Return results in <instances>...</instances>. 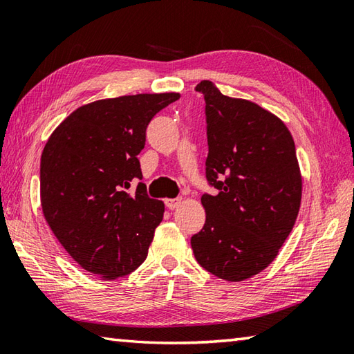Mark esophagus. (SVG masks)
Returning <instances> with one entry per match:
<instances>
[{
  "instance_id": "1",
  "label": "esophagus",
  "mask_w": 354,
  "mask_h": 354,
  "mask_svg": "<svg viewBox=\"0 0 354 354\" xmlns=\"http://www.w3.org/2000/svg\"><path fill=\"white\" fill-rule=\"evenodd\" d=\"M183 203V198H173V199H165V205H167V209L170 210H175L178 209L179 205Z\"/></svg>"
}]
</instances>
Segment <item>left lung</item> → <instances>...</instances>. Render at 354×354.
I'll use <instances>...</instances> for the list:
<instances>
[{
  "label": "left lung",
  "instance_id": "1",
  "mask_svg": "<svg viewBox=\"0 0 354 354\" xmlns=\"http://www.w3.org/2000/svg\"><path fill=\"white\" fill-rule=\"evenodd\" d=\"M209 155L201 198L207 218L190 242L198 264L239 282L272 264L299 212L302 178L295 141L278 116L201 81Z\"/></svg>",
  "mask_w": 354,
  "mask_h": 354
}]
</instances>
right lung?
Listing matches in <instances>:
<instances>
[{"instance_id": "obj_1", "label": "right lung", "mask_w": 354, "mask_h": 354, "mask_svg": "<svg viewBox=\"0 0 354 354\" xmlns=\"http://www.w3.org/2000/svg\"><path fill=\"white\" fill-rule=\"evenodd\" d=\"M179 93H140L86 104L68 115L41 155V207L66 252L102 279L127 276L147 258L162 201L151 199L138 155L145 130Z\"/></svg>"}]
</instances>
